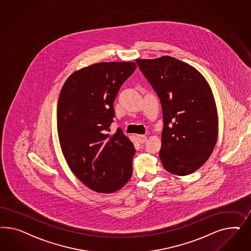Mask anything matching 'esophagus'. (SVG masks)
I'll use <instances>...</instances> for the list:
<instances>
[{
  "instance_id": "34e87169",
  "label": "esophagus",
  "mask_w": 251,
  "mask_h": 251,
  "mask_svg": "<svg viewBox=\"0 0 251 251\" xmlns=\"http://www.w3.org/2000/svg\"><path fill=\"white\" fill-rule=\"evenodd\" d=\"M137 138H138L139 142L142 143V144H145V143H146V141H147V137L145 136V135H138Z\"/></svg>"
}]
</instances>
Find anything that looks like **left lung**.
Here are the masks:
<instances>
[{
  "instance_id": "1",
  "label": "left lung",
  "mask_w": 251,
  "mask_h": 251,
  "mask_svg": "<svg viewBox=\"0 0 251 251\" xmlns=\"http://www.w3.org/2000/svg\"><path fill=\"white\" fill-rule=\"evenodd\" d=\"M136 61L161 101L163 167L174 175H190L204 165L217 142L218 113L212 88L197 69L173 57Z\"/></svg>"
}]
</instances>
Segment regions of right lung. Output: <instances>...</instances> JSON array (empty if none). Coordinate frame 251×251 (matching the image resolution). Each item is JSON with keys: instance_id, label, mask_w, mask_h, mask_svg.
<instances>
[{"instance_id": "obj_1", "label": "right lung", "mask_w": 251, "mask_h": 251, "mask_svg": "<svg viewBox=\"0 0 251 251\" xmlns=\"http://www.w3.org/2000/svg\"><path fill=\"white\" fill-rule=\"evenodd\" d=\"M136 69L133 61L99 62L74 72L61 88L57 129L61 152L72 172L90 190L113 193L132 175L135 153L129 138L109 126L113 102Z\"/></svg>"}]
</instances>
